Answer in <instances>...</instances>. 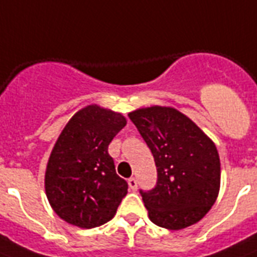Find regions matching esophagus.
Wrapping results in <instances>:
<instances>
[{
    "label": "esophagus",
    "instance_id": "1",
    "mask_svg": "<svg viewBox=\"0 0 257 257\" xmlns=\"http://www.w3.org/2000/svg\"><path fill=\"white\" fill-rule=\"evenodd\" d=\"M128 184H129V188L132 189V191H136L137 189V180L135 177H131L128 180Z\"/></svg>",
    "mask_w": 257,
    "mask_h": 257
}]
</instances>
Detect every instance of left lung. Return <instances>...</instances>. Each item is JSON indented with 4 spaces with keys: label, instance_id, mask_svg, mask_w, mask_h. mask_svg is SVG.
<instances>
[{
    "label": "left lung",
    "instance_id": "1",
    "mask_svg": "<svg viewBox=\"0 0 257 257\" xmlns=\"http://www.w3.org/2000/svg\"><path fill=\"white\" fill-rule=\"evenodd\" d=\"M128 116L157 168L155 188L140 189L151 221L175 231L197 223L219 195L220 159L215 144L173 108L151 106Z\"/></svg>",
    "mask_w": 257,
    "mask_h": 257
}]
</instances>
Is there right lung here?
<instances>
[{"instance_id": "right-lung-1", "label": "right lung", "mask_w": 257, "mask_h": 257, "mask_svg": "<svg viewBox=\"0 0 257 257\" xmlns=\"http://www.w3.org/2000/svg\"><path fill=\"white\" fill-rule=\"evenodd\" d=\"M125 117L97 105L78 110L58 137L45 173V191L53 211L80 228L100 227L113 219L128 183L116 173L108 153Z\"/></svg>"}]
</instances>
